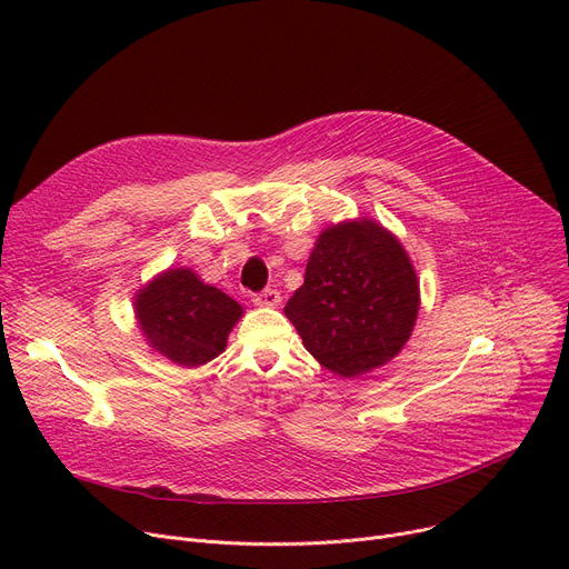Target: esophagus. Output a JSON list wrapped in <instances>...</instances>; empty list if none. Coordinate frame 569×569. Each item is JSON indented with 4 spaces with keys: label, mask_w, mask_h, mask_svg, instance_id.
Returning a JSON list of instances; mask_svg holds the SVG:
<instances>
[{
    "label": "esophagus",
    "mask_w": 569,
    "mask_h": 569,
    "mask_svg": "<svg viewBox=\"0 0 569 569\" xmlns=\"http://www.w3.org/2000/svg\"><path fill=\"white\" fill-rule=\"evenodd\" d=\"M256 307H279L281 305V292L277 288H264L253 297Z\"/></svg>",
    "instance_id": "1"
}]
</instances>
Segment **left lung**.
<instances>
[{
  "mask_svg": "<svg viewBox=\"0 0 569 569\" xmlns=\"http://www.w3.org/2000/svg\"><path fill=\"white\" fill-rule=\"evenodd\" d=\"M286 316L318 365L357 378L392 362L408 343L420 281L399 237L373 219L327 226Z\"/></svg>",
  "mask_w": 569,
  "mask_h": 569,
  "instance_id": "8db88e82",
  "label": "left lung"
}]
</instances>
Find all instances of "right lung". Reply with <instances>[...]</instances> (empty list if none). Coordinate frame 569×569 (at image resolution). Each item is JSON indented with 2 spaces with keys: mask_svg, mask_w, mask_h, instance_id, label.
Returning <instances> with one entry per match:
<instances>
[{
  "mask_svg": "<svg viewBox=\"0 0 569 569\" xmlns=\"http://www.w3.org/2000/svg\"><path fill=\"white\" fill-rule=\"evenodd\" d=\"M133 311L147 346L184 369L219 357L244 316L242 305L204 283L191 267H170L147 281L133 297Z\"/></svg>",
  "mask_w": 569,
  "mask_h": 569,
  "instance_id": "add662e5",
  "label": "right lung"
}]
</instances>
